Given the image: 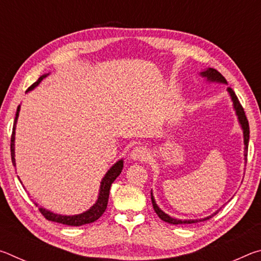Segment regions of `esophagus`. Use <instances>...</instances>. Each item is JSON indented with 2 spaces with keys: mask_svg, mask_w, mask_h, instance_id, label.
I'll return each instance as SVG.
<instances>
[{
  "mask_svg": "<svg viewBox=\"0 0 261 261\" xmlns=\"http://www.w3.org/2000/svg\"><path fill=\"white\" fill-rule=\"evenodd\" d=\"M148 152L147 149L143 146H137L131 151L130 158L134 161H146L148 159Z\"/></svg>",
  "mask_w": 261,
  "mask_h": 261,
  "instance_id": "obj_1",
  "label": "esophagus"
}]
</instances>
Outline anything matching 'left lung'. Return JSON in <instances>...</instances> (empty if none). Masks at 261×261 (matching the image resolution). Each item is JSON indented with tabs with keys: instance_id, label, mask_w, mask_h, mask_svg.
I'll list each match as a JSON object with an SVG mask.
<instances>
[{
	"instance_id": "1",
	"label": "left lung",
	"mask_w": 261,
	"mask_h": 261,
	"mask_svg": "<svg viewBox=\"0 0 261 261\" xmlns=\"http://www.w3.org/2000/svg\"><path fill=\"white\" fill-rule=\"evenodd\" d=\"M200 76L205 79L206 82L208 83H219V84H226L227 85V81L226 78H224L222 74H221L218 70H215L213 68H207L204 69L202 71L199 72ZM227 92L229 96H230L231 99V102H232V108L235 110L236 113V116H237V120L238 123H240V125L243 130V139H244V160L246 163V159H247V148H249V139H250V127H249V122H247V118L245 116V113H244V109H243L242 105L240 103V101H238L237 96L235 94V92H233L230 87L227 88ZM151 199H152V204H153V208L155 211V213L158 214L159 218H160L162 221H165V222H168L170 224H185V223H197L199 222V221H206L211 218H213V216L218 213L220 210H218L216 212H214L213 214H211L208 216H206L204 219H196V220H178V219H175V218H171L170 215H168L167 213H165L160 207L158 206L155 199H154V196H153V192L151 191Z\"/></svg>"
}]
</instances>
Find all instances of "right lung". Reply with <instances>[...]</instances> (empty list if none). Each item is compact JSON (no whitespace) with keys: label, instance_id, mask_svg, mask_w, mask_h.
<instances>
[{"label":"right lung","instance_id":"right-lung-1","mask_svg":"<svg viewBox=\"0 0 261 261\" xmlns=\"http://www.w3.org/2000/svg\"><path fill=\"white\" fill-rule=\"evenodd\" d=\"M47 76H49V73H45L35 82L32 86H31L28 92L34 90L39 84H40L43 79H45ZM19 110H20V106H18L17 108V113H16V117H15V123H14V127H12V136H11V144H10V148H11V160H12V165L16 167V159H15V135H16V124H17V120H18L19 116ZM123 159L118 160L116 163L110 167V169L106 173V175L101 179L100 183V189H99V194H98V199L93 204V206H91L87 211L83 212L81 214H74V215H62V214H57L54 213V212L48 211L43 207L39 206L37 202H34L35 206L39 207V211L41 212V214L45 216L47 220L49 221H54V222H59L62 224H67V226H73V227H79V226H84V224L87 223H92L94 221L98 220L101 215L105 213L106 208H107V204H108V198H109V191H110V187L114 183V180L118 177V175L121 174V171L123 169ZM19 179V177H18ZM20 180V179H19ZM21 183V182H20Z\"/></svg>","mask_w":261,"mask_h":261}]
</instances>
